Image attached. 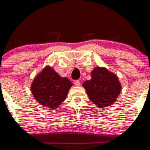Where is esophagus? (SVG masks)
Returning a JSON list of instances; mask_svg holds the SVG:
<instances>
[{"instance_id":"obj_1","label":"esophagus","mask_w":150,"mask_h":150,"mask_svg":"<svg viewBox=\"0 0 150 150\" xmlns=\"http://www.w3.org/2000/svg\"><path fill=\"white\" fill-rule=\"evenodd\" d=\"M74 84L75 86H77V87H78V86H79L81 85V83L80 81L79 80H76L74 81Z\"/></svg>"}]
</instances>
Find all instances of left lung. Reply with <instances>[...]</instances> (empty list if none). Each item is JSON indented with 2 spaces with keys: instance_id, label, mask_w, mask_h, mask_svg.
Instances as JSON below:
<instances>
[{
  "instance_id": "obj_1",
  "label": "left lung",
  "mask_w": 150,
  "mask_h": 150,
  "mask_svg": "<svg viewBox=\"0 0 150 150\" xmlns=\"http://www.w3.org/2000/svg\"><path fill=\"white\" fill-rule=\"evenodd\" d=\"M90 100L98 108L115 103L120 95L121 85L117 76L105 67H96L91 72V79L83 83Z\"/></svg>"
}]
</instances>
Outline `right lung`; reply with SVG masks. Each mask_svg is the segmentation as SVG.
<instances>
[{"mask_svg":"<svg viewBox=\"0 0 150 150\" xmlns=\"http://www.w3.org/2000/svg\"><path fill=\"white\" fill-rule=\"evenodd\" d=\"M72 85L67 78L60 77L52 67H45L33 81L31 91L40 105L55 109L65 100Z\"/></svg>","mask_w":150,"mask_h":150,"instance_id":"obj_1","label":"right lung"}]
</instances>
